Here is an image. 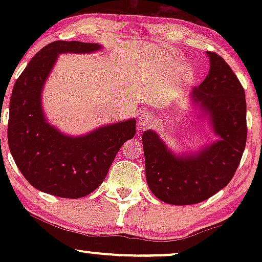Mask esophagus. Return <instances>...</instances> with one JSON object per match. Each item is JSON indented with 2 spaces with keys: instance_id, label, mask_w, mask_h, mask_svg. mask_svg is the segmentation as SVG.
Returning a JSON list of instances; mask_svg holds the SVG:
<instances>
[{
  "instance_id": "34e87169",
  "label": "esophagus",
  "mask_w": 262,
  "mask_h": 262,
  "mask_svg": "<svg viewBox=\"0 0 262 262\" xmlns=\"http://www.w3.org/2000/svg\"><path fill=\"white\" fill-rule=\"evenodd\" d=\"M155 119H154V117H152V114L146 112V111H144V112L140 113L138 124H139V127H141V128H149L150 125H152Z\"/></svg>"
}]
</instances>
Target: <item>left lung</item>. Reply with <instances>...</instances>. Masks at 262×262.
<instances>
[{
  "mask_svg": "<svg viewBox=\"0 0 262 262\" xmlns=\"http://www.w3.org/2000/svg\"><path fill=\"white\" fill-rule=\"evenodd\" d=\"M209 73L191 98L201 108L219 140L197 152L176 155L152 130L144 132L143 148L149 188L175 206L196 204L224 188L239 166L246 144L245 91L230 66L213 52Z\"/></svg>",
  "mask_w": 262,
  "mask_h": 262,
  "instance_id": "obj_1",
  "label": "left lung"
}]
</instances>
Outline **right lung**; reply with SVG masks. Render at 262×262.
Segmentation results:
<instances>
[{
    "instance_id": "obj_1",
    "label": "right lung",
    "mask_w": 262,
    "mask_h": 262,
    "mask_svg": "<svg viewBox=\"0 0 262 262\" xmlns=\"http://www.w3.org/2000/svg\"><path fill=\"white\" fill-rule=\"evenodd\" d=\"M100 44L56 40L35 54L12 91L8 146L33 187L62 198H81L106 179L117 152L135 135V119L107 124L82 137H69L45 119L41 90L59 54L93 53Z\"/></svg>"
}]
</instances>
